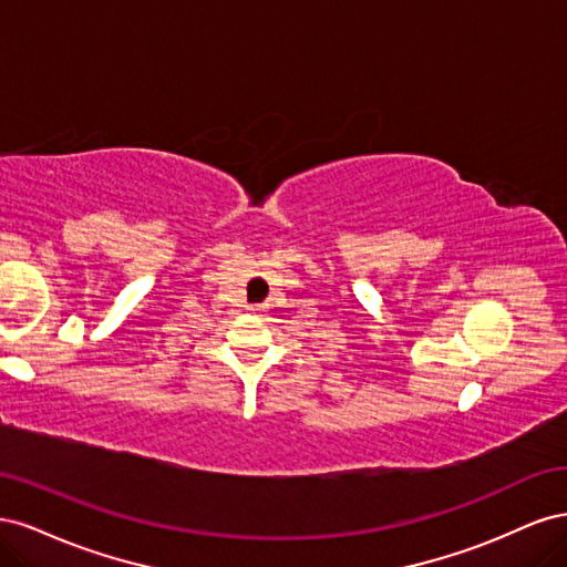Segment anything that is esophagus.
I'll list each match as a JSON object with an SVG mask.
<instances>
[{"mask_svg":"<svg viewBox=\"0 0 567 567\" xmlns=\"http://www.w3.org/2000/svg\"><path fill=\"white\" fill-rule=\"evenodd\" d=\"M248 310H250V312H257V310H260V305H250Z\"/></svg>","mask_w":567,"mask_h":567,"instance_id":"obj_1","label":"esophagus"}]
</instances>
